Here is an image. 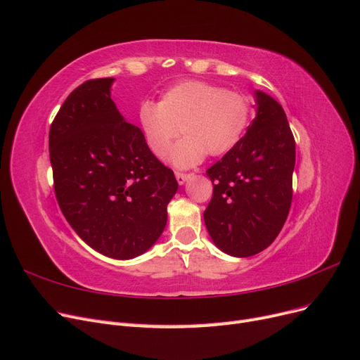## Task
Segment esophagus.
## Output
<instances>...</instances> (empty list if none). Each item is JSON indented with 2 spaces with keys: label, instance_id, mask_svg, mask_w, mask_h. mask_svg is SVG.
I'll list each match as a JSON object with an SVG mask.
<instances>
[{
  "label": "esophagus",
  "instance_id": "1",
  "mask_svg": "<svg viewBox=\"0 0 360 360\" xmlns=\"http://www.w3.org/2000/svg\"><path fill=\"white\" fill-rule=\"evenodd\" d=\"M191 176L189 174H183V172H176V179H177V181H179V184H184L188 181V179H189Z\"/></svg>",
  "mask_w": 360,
  "mask_h": 360
}]
</instances>
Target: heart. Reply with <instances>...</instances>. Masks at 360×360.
I'll use <instances>...</instances> for the list:
<instances>
[{
    "mask_svg": "<svg viewBox=\"0 0 360 360\" xmlns=\"http://www.w3.org/2000/svg\"><path fill=\"white\" fill-rule=\"evenodd\" d=\"M249 118L246 96L202 81L172 85L159 103L146 101L138 110L139 127L155 156L162 158L179 132L184 134L168 155V162L179 169L198 165L207 153L221 156L230 151L243 135Z\"/></svg>",
    "mask_w": 360,
    "mask_h": 360,
    "instance_id": "heart-1",
    "label": "heart"
}]
</instances>
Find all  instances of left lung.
Instances as JSON below:
<instances>
[{
	"instance_id": "left-lung-1",
	"label": "left lung",
	"mask_w": 360,
	"mask_h": 360,
	"mask_svg": "<svg viewBox=\"0 0 360 360\" xmlns=\"http://www.w3.org/2000/svg\"><path fill=\"white\" fill-rule=\"evenodd\" d=\"M255 118L240 141L207 169L214 183L204 222L222 252L252 257L274 243L292 198L296 143L274 97L255 90Z\"/></svg>"
}]
</instances>
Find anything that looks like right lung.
<instances>
[{"instance_id": "1", "label": "right lung", "mask_w": 360, "mask_h": 360, "mask_svg": "<svg viewBox=\"0 0 360 360\" xmlns=\"http://www.w3.org/2000/svg\"><path fill=\"white\" fill-rule=\"evenodd\" d=\"M114 78L75 89L49 130L53 189L70 226L96 252L132 259L165 230L174 172L111 99Z\"/></svg>"}]
</instances>
